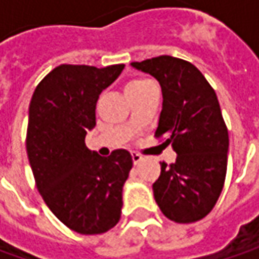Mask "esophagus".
<instances>
[{"label":"esophagus","mask_w":259,"mask_h":259,"mask_svg":"<svg viewBox=\"0 0 259 259\" xmlns=\"http://www.w3.org/2000/svg\"><path fill=\"white\" fill-rule=\"evenodd\" d=\"M131 157H133V161H134L135 165L143 161V155L138 154V153H135V151H133V153H131Z\"/></svg>","instance_id":"esophagus-1"}]
</instances>
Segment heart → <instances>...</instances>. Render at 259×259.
<instances>
[{
  "mask_svg": "<svg viewBox=\"0 0 259 259\" xmlns=\"http://www.w3.org/2000/svg\"><path fill=\"white\" fill-rule=\"evenodd\" d=\"M148 86H153V83H151L150 80H147V79H134V80H131V82L126 85L125 92H126V94H133V92L143 91V89L148 88Z\"/></svg>",
  "mask_w": 259,
  "mask_h": 259,
  "instance_id": "b5f03b06",
  "label": "heart"
}]
</instances>
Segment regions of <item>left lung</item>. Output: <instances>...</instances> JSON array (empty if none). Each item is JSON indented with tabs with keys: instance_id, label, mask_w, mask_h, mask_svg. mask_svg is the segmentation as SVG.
I'll return each instance as SVG.
<instances>
[{
	"instance_id": "left-lung-1",
	"label": "left lung",
	"mask_w": 259,
	"mask_h": 259,
	"mask_svg": "<svg viewBox=\"0 0 259 259\" xmlns=\"http://www.w3.org/2000/svg\"><path fill=\"white\" fill-rule=\"evenodd\" d=\"M133 67L154 76L161 86L163 109L155 137L177 153L173 164H161L153 184L161 212L177 224L203 219L224 189L229 135L213 88L190 62L158 56Z\"/></svg>"
}]
</instances>
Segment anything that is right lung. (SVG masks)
<instances>
[{
    "label": "right lung",
    "mask_w": 259,
    "mask_h": 259,
    "mask_svg": "<svg viewBox=\"0 0 259 259\" xmlns=\"http://www.w3.org/2000/svg\"><path fill=\"white\" fill-rule=\"evenodd\" d=\"M122 69L57 66L30 102L25 147L35 186L56 218L77 234H104L121 218L133 157L126 150L101 157L86 147L85 137L96 125L99 95Z\"/></svg>",
    "instance_id": "add662e5"
}]
</instances>
